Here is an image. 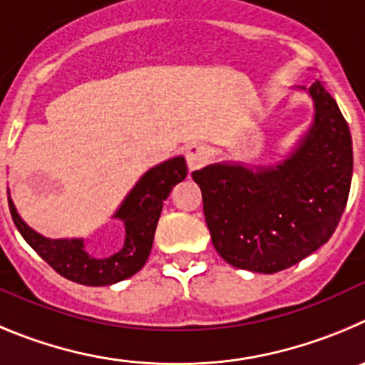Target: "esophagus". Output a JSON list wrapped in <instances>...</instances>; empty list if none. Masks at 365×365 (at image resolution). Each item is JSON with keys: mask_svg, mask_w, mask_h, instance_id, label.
<instances>
[{"mask_svg": "<svg viewBox=\"0 0 365 365\" xmlns=\"http://www.w3.org/2000/svg\"><path fill=\"white\" fill-rule=\"evenodd\" d=\"M207 158H209V150L203 143H190L187 145L185 149V160H187V167L189 170H196L202 169L203 165L207 163Z\"/></svg>", "mask_w": 365, "mask_h": 365, "instance_id": "esophagus-1", "label": "esophagus"}]
</instances>
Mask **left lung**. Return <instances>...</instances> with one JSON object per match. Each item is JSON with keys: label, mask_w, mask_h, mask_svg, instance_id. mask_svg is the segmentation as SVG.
Segmentation results:
<instances>
[{"label": "left lung", "mask_w": 365, "mask_h": 365, "mask_svg": "<svg viewBox=\"0 0 365 365\" xmlns=\"http://www.w3.org/2000/svg\"><path fill=\"white\" fill-rule=\"evenodd\" d=\"M309 94L314 123L284 163L192 173L212 245L235 267L267 274L291 267L326 244L342 218L353 176L349 125L322 81Z\"/></svg>", "instance_id": "8db88e82"}]
</instances>
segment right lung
<instances>
[{"mask_svg":"<svg viewBox=\"0 0 365 365\" xmlns=\"http://www.w3.org/2000/svg\"><path fill=\"white\" fill-rule=\"evenodd\" d=\"M185 176L187 165L182 156L160 163L145 173L114 215L125 223L123 249L101 260L85 251L83 240H48L32 231L19 218L11 198L9 209L25 242L61 277L81 285H110L133 277L145 265L163 200H167L173 187Z\"/></svg>","mask_w":365,"mask_h":365,"instance_id":"add662e5","label":"right lung"}]
</instances>
